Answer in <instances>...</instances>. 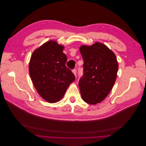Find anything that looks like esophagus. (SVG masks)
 Listing matches in <instances>:
<instances>
[{"mask_svg":"<svg viewBox=\"0 0 146 146\" xmlns=\"http://www.w3.org/2000/svg\"><path fill=\"white\" fill-rule=\"evenodd\" d=\"M72 72H73V74H74V76H76V74H77V70H76V69H73V70H72Z\"/></svg>","mask_w":146,"mask_h":146,"instance_id":"34e87169","label":"esophagus"}]
</instances>
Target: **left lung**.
<instances>
[{
	"label": "left lung",
	"instance_id": "obj_1",
	"mask_svg": "<svg viewBox=\"0 0 146 146\" xmlns=\"http://www.w3.org/2000/svg\"><path fill=\"white\" fill-rule=\"evenodd\" d=\"M80 52L84 61L83 76L78 82L82 98L87 104L96 105L107 98L115 83L118 70L116 56L100 42L82 45Z\"/></svg>",
	"mask_w": 146,
	"mask_h": 146
}]
</instances>
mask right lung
Here are the masks:
<instances>
[{"label":"right lung","instance_id":"right-lung-1","mask_svg":"<svg viewBox=\"0 0 146 146\" xmlns=\"http://www.w3.org/2000/svg\"><path fill=\"white\" fill-rule=\"evenodd\" d=\"M64 47L50 40L36 48L29 62V74L38 93L49 103L58 102L75 80L74 74L66 66Z\"/></svg>","mask_w":146,"mask_h":146}]
</instances>
